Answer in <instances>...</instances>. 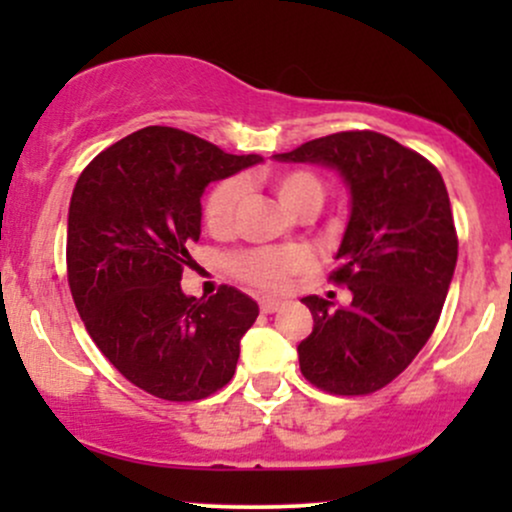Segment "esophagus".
Masks as SVG:
<instances>
[{
	"label": "esophagus",
	"mask_w": 512,
	"mask_h": 512,
	"mask_svg": "<svg viewBox=\"0 0 512 512\" xmlns=\"http://www.w3.org/2000/svg\"><path fill=\"white\" fill-rule=\"evenodd\" d=\"M279 308H281V301H276V298H260L262 313H276Z\"/></svg>",
	"instance_id": "34e87169"
}]
</instances>
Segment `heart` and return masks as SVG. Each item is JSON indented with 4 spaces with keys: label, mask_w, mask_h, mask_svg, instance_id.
I'll return each instance as SVG.
<instances>
[{
    "label": "heart",
    "mask_w": 512,
    "mask_h": 512,
    "mask_svg": "<svg viewBox=\"0 0 512 512\" xmlns=\"http://www.w3.org/2000/svg\"><path fill=\"white\" fill-rule=\"evenodd\" d=\"M272 185L276 199L284 204L286 211L291 214L305 216L313 214L320 209L322 197V182L310 170H281L274 173ZM243 197V182L231 178L221 180L214 190L204 199L202 207V221L209 233L214 236H226L236 223V211ZM310 252L298 245H289V248H255L238 252L231 260V269L240 279L248 284L257 286L262 291H281L289 284V276L305 272L310 267Z\"/></svg>",
    "instance_id": "1"
}]
</instances>
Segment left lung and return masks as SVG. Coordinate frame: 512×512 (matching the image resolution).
Masks as SVG:
<instances>
[{"label":"left lung","instance_id":"8db88e82","mask_svg":"<svg viewBox=\"0 0 512 512\" xmlns=\"http://www.w3.org/2000/svg\"><path fill=\"white\" fill-rule=\"evenodd\" d=\"M274 158L337 170L351 197L330 276L351 303L303 298L313 332L298 344L301 373L332 395L380 390L424 349L455 274L445 182L424 156L378 132L330 134Z\"/></svg>","mask_w":512,"mask_h":512}]
</instances>
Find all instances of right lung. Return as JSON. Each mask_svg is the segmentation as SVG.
Instances as JSON below:
<instances>
[{
    "instance_id": "add662e5",
    "label": "right lung",
    "mask_w": 512,
    "mask_h": 512,
    "mask_svg": "<svg viewBox=\"0 0 512 512\" xmlns=\"http://www.w3.org/2000/svg\"><path fill=\"white\" fill-rule=\"evenodd\" d=\"M262 163L173 127H144L105 149L76 180L67 272L76 310L103 356L132 385L170 402L221 390L260 308L221 286L185 296L182 267L202 233L209 182Z\"/></svg>"
}]
</instances>
